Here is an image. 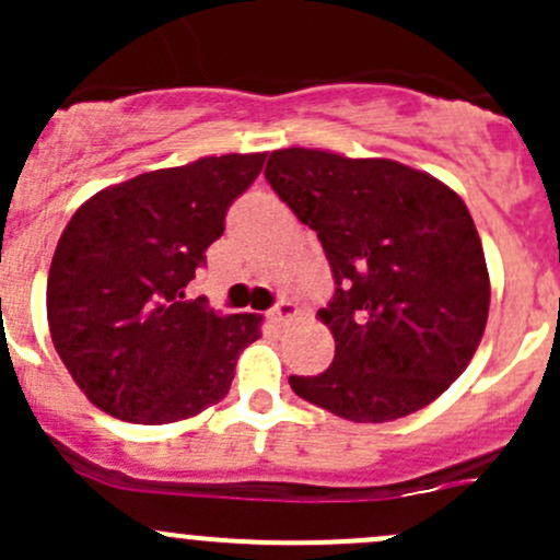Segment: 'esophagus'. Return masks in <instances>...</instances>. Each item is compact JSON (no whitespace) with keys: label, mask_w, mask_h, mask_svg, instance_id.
Instances as JSON below:
<instances>
[{"label":"esophagus","mask_w":560,"mask_h":560,"mask_svg":"<svg viewBox=\"0 0 560 560\" xmlns=\"http://www.w3.org/2000/svg\"><path fill=\"white\" fill-rule=\"evenodd\" d=\"M268 316L276 322V325H284V322H290L292 316H298V306L292 301H279L273 308H270Z\"/></svg>","instance_id":"esophagus-1"}]
</instances>
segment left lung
<instances>
[{"mask_svg":"<svg viewBox=\"0 0 560 560\" xmlns=\"http://www.w3.org/2000/svg\"><path fill=\"white\" fill-rule=\"evenodd\" d=\"M265 178L314 230L336 279L319 308L336 358L290 387L352 422L398 420L436 400L488 322V265L466 202L400 162L319 149L273 151Z\"/></svg>","mask_w":560,"mask_h":560,"instance_id":"8db88e82","label":"left lung"}]
</instances>
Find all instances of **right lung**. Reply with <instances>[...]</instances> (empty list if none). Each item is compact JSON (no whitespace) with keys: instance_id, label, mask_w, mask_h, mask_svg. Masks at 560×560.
Listing matches in <instances>:
<instances>
[{"instance_id":"obj_1","label":"right lung","mask_w":560,"mask_h":560,"mask_svg":"<svg viewBox=\"0 0 560 560\" xmlns=\"http://www.w3.org/2000/svg\"><path fill=\"white\" fill-rule=\"evenodd\" d=\"M265 156H202L140 173L97 191L70 219L48 270V327L97 409L165 425L228 395L262 316H219L206 298L184 292Z\"/></svg>"}]
</instances>
